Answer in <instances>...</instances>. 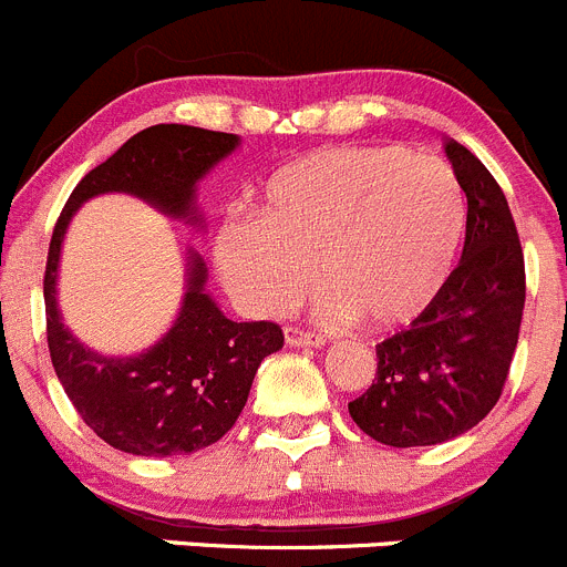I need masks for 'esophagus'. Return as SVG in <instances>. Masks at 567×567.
I'll return each instance as SVG.
<instances>
[{"instance_id":"esophagus-1","label":"esophagus","mask_w":567,"mask_h":567,"mask_svg":"<svg viewBox=\"0 0 567 567\" xmlns=\"http://www.w3.org/2000/svg\"><path fill=\"white\" fill-rule=\"evenodd\" d=\"M285 341L290 347H324V338L316 336V332L299 330V327H285Z\"/></svg>"}]
</instances>
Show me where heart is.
I'll list each match as a JSON object with an SVG mask.
<instances>
[{
  "label": "heart",
  "instance_id": "obj_1",
  "mask_svg": "<svg viewBox=\"0 0 567 567\" xmlns=\"http://www.w3.org/2000/svg\"><path fill=\"white\" fill-rule=\"evenodd\" d=\"M464 231L467 193L447 162L394 145L324 147L268 178L257 218L224 220L215 268L254 316L296 308L316 268L327 319L391 332L431 310Z\"/></svg>",
  "mask_w": 567,
  "mask_h": 567
}]
</instances>
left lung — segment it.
<instances>
[{"label": "left lung", "mask_w": 567, "mask_h": 567, "mask_svg": "<svg viewBox=\"0 0 567 567\" xmlns=\"http://www.w3.org/2000/svg\"><path fill=\"white\" fill-rule=\"evenodd\" d=\"M444 153L467 193L462 262L409 330L378 343V374L349 416L389 447H425L478 425L504 391L520 336L526 268L504 189L456 140Z\"/></svg>", "instance_id": "8db88e82"}]
</instances>
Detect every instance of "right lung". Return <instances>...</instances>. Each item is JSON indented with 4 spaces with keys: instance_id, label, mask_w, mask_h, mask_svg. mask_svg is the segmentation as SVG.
Listing matches in <instances>:
<instances>
[{
    "instance_id": "right-lung-1",
    "label": "right lung",
    "mask_w": 567,
    "mask_h": 567,
    "mask_svg": "<svg viewBox=\"0 0 567 567\" xmlns=\"http://www.w3.org/2000/svg\"><path fill=\"white\" fill-rule=\"evenodd\" d=\"M240 145V136L193 125H151L81 178L50 240L44 274L47 343L63 391L103 442L134 456H189L237 422L262 358L279 352L274 321H231L215 305L198 251L187 257V290L176 321L153 347L125 358L78 341L58 310V262L72 215L94 195L128 193L153 209L200 226V178Z\"/></svg>"
}]
</instances>
